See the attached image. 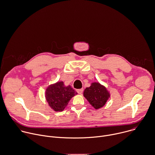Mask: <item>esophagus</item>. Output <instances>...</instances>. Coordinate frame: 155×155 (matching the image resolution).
Segmentation results:
<instances>
[{"label":"esophagus","mask_w":155,"mask_h":155,"mask_svg":"<svg viewBox=\"0 0 155 155\" xmlns=\"http://www.w3.org/2000/svg\"><path fill=\"white\" fill-rule=\"evenodd\" d=\"M83 91H84L83 89H79V90H77V92H78V93L79 94H82V93H83Z\"/></svg>","instance_id":"obj_1"}]
</instances>
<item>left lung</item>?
I'll return each mask as SVG.
<instances>
[{"mask_svg":"<svg viewBox=\"0 0 155 155\" xmlns=\"http://www.w3.org/2000/svg\"><path fill=\"white\" fill-rule=\"evenodd\" d=\"M84 96L95 109H99L105 104L110 94L104 87L98 82H94L85 88Z\"/></svg>","mask_w":155,"mask_h":155,"instance_id":"8db88e82","label":"left lung"}]
</instances>
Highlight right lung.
I'll use <instances>...</instances> for the list:
<instances>
[{"mask_svg":"<svg viewBox=\"0 0 155 155\" xmlns=\"http://www.w3.org/2000/svg\"><path fill=\"white\" fill-rule=\"evenodd\" d=\"M70 85L65 87L63 82L49 86L46 91V98L49 106L55 111L63 110L70 100L77 94Z\"/></svg>","mask_w":155,"mask_h":155,"instance_id":"obj_1","label":"right lung"}]
</instances>
